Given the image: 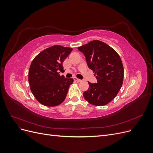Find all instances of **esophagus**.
<instances>
[{"mask_svg": "<svg viewBox=\"0 0 153 153\" xmlns=\"http://www.w3.org/2000/svg\"><path fill=\"white\" fill-rule=\"evenodd\" d=\"M73 79H74V80H75V81H76V82H82V80H80V79H78V78H77L76 77H74V78H73Z\"/></svg>", "mask_w": 153, "mask_h": 153, "instance_id": "1", "label": "esophagus"}]
</instances>
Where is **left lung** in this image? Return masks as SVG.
<instances>
[{
	"label": "left lung",
	"instance_id": "obj_1",
	"mask_svg": "<svg viewBox=\"0 0 153 153\" xmlns=\"http://www.w3.org/2000/svg\"><path fill=\"white\" fill-rule=\"evenodd\" d=\"M84 54L87 66L94 73L98 82L89 84L84 97L91 105L104 106L112 101L123 85L124 68L121 57L109 45L93 40L78 47Z\"/></svg>",
	"mask_w": 153,
	"mask_h": 153
}]
</instances>
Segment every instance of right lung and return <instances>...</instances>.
Here are the masks:
<instances>
[{
	"instance_id": "1",
	"label": "right lung",
	"mask_w": 153,
	"mask_h": 153,
	"mask_svg": "<svg viewBox=\"0 0 153 153\" xmlns=\"http://www.w3.org/2000/svg\"><path fill=\"white\" fill-rule=\"evenodd\" d=\"M73 48L54 45L46 48L32 61L29 70L30 91L39 102L47 106H55L65 100L73 78L61 76L62 63Z\"/></svg>"
}]
</instances>
